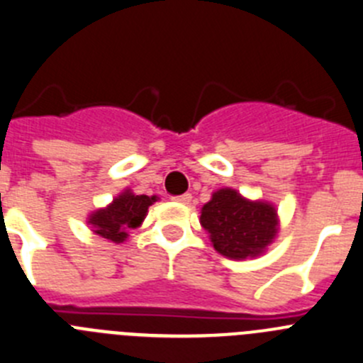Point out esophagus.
<instances>
[{
    "label": "esophagus",
    "instance_id": "obj_1",
    "mask_svg": "<svg viewBox=\"0 0 363 363\" xmlns=\"http://www.w3.org/2000/svg\"><path fill=\"white\" fill-rule=\"evenodd\" d=\"M174 201L179 202V204H189V202H191V195H189V193H184V195H179V197H175Z\"/></svg>",
    "mask_w": 363,
    "mask_h": 363
}]
</instances>
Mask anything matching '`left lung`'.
I'll return each instance as SVG.
<instances>
[{
    "instance_id": "obj_1",
    "label": "left lung",
    "mask_w": 363,
    "mask_h": 363,
    "mask_svg": "<svg viewBox=\"0 0 363 363\" xmlns=\"http://www.w3.org/2000/svg\"><path fill=\"white\" fill-rule=\"evenodd\" d=\"M201 225L216 252L240 262L267 252L279 233V216L272 202L250 201L236 189L220 188L202 206Z\"/></svg>"
}]
</instances>
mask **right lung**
Wrapping results in <instances>:
<instances>
[{
	"instance_id": "right-lung-1",
	"label": "right lung",
	"mask_w": 363,
	"mask_h": 363,
	"mask_svg": "<svg viewBox=\"0 0 363 363\" xmlns=\"http://www.w3.org/2000/svg\"><path fill=\"white\" fill-rule=\"evenodd\" d=\"M157 197L135 195L132 189H123L113 199L111 204L96 209L87 216L91 231L107 242L123 243L128 238V231L140 228L147 216L148 208Z\"/></svg>"
}]
</instances>
